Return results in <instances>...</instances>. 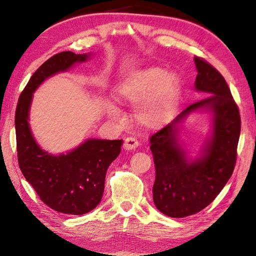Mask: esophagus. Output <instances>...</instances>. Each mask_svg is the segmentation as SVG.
<instances>
[{
	"mask_svg": "<svg viewBox=\"0 0 256 256\" xmlns=\"http://www.w3.org/2000/svg\"><path fill=\"white\" fill-rule=\"evenodd\" d=\"M138 145H140V143L138 142V140H135L134 138H128L124 140L123 148L126 150H133L135 148H138Z\"/></svg>",
	"mask_w": 256,
	"mask_h": 256,
	"instance_id": "34e87169",
	"label": "esophagus"
}]
</instances>
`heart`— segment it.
Listing matches in <instances>:
<instances>
[{
  "instance_id": "heart-1",
  "label": "heart",
  "mask_w": 256,
  "mask_h": 256,
  "mask_svg": "<svg viewBox=\"0 0 256 256\" xmlns=\"http://www.w3.org/2000/svg\"><path fill=\"white\" fill-rule=\"evenodd\" d=\"M182 79L174 72L150 67L133 72L116 89L118 99L135 106L134 116L140 124L155 128L176 116L182 99ZM112 118H118L116 108L108 106Z\"/></svg>"
}]
</instances>
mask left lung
<instances>
[{
	"label": "left lung",
	"instance_id": "obj_1",
	"mask_svg": "<svg viewBox=\"0 0 256 256\" xmlns=\"http://www.w3.org/2000/svg\"><path fill=\"white\" fill-rule=\"evenodd\" d=\"M194 90L208 94L189 106L150 138L156 170L153 199L156 208L172 218H184L209 206L229 180L236 162L241 132L238 106L221 74L194 57ZM212 113L210 135L192 159L180 142V128L190 114Z\"/></svg>",
	"mask_w": 256,
	"mask_h": 256
}]
</instances>
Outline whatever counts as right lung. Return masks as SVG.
<instances>
[{
	"label": "right lung",
	"instance_id": "obj_1",
	"mask_svg": "<svg viewBox=\"0 0 256 256\" xmlns=\"http://www.w3.org/2000/svg\"><path fill=\"white\" fill-rule=\"evenodd\" d=\"M91 54L64 52L48 59L32 76L15 112L18 165L42 202L64 214H84L100 204L108 167L121 152L122 140L89 138L66 154L42 150L32 133V94L46 79L84 62Z\"/></svg>",
	"mask_w": 256,
	"mask_h": 256
}]
</instances>
